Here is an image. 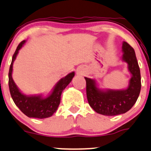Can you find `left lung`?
Instances as JSON below:
<instances>
[{"label": "left lung", "mask_w": 151, "mask_h": 151, "mask_svg": "<svg viewBox=\"0 0 151 151\" xmlns=\"http://www.w3.org/2000/svg\"><path fill=\"white\" fill-rule=\"evenodd\" d=\"M123 59L128 64L132 77L128 88L123 91L98 89L93 79L85 77L86 95L90 106L97 113L104 116H116L128 111L136 103L140 93L141 74L134 49L126 42L123 43Z\"/></svg>", "instance_id": "left-lung-1"}]
</instances>
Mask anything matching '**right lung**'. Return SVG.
Masks as SVG:
<instances>
[{"instance_id":"add662e5","label":"right lung","mask_w":151,"mask_h":151,"mask_svg":"<svg viewBox=\"0 0 151 151\" xmlns=\"http://www.w3.org/2000/svg\"><path fill=\"white\" fill-rule=\"evenodd\" d=\"M25 40L19 44L18 47L12 56V63L9 70V88L14 104L25 115L29 118L42 119L49 118L56 111L60 102V96L63 91L71 82L74 76V72H72L65 76L58 82L53 92L47 98H42L41 96L27 97L23 95L17 88L12 77V65L19 50L22 48Z\"/></svg>"}]
</instances>
